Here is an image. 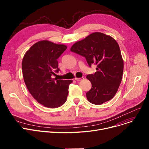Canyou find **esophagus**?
<instances>
[{"label": "esophagus", "instance_id": "esophagus-1", "mask_svg": "<svg viewBox=\"0 0 149 149\" xmlns=\"http://www.w3.org/2000/svg\"><path fill=\"white\" fill-rule=\"evenodd\" d=\"M83 79H84V77H81V78H75V80L76 81H81Z\"/></svg>", "mask_w": 149, "mask_h": 149}]
</instances>
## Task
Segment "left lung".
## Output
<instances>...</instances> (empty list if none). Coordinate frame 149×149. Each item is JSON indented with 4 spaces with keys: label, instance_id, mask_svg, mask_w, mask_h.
Instances as JSON below:
<instances>
[{
    "label": "left lung",
    "instance_id": "1",
    "mask_svg": "<svg viewBox=\"0 0 149 149\" xmlns=\"http://www.w3.org/2000/svg\"><path fill=\"white\" fill-rule=\"evenodd\" d=\"M70 51L84 57L90 66L93 63L97 65V71L86 76L92 84L86 93L89 102L98 105L113 98L121 84L124 69L120 46L115 39L95 32L75 42Z\"/></svg>",
    "mask_w": 149,
    "mask_h": 149
}]
</instances>
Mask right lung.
I'll list each match as a JSON object with an SVG mask.
<instances>
[{"mask_svg":"<svg viewBox=\"0 0 149 149\" xmlns=\"http://www.w3.org/2000/svg\"><path fill=\"white\" fill-rule=\"evenodd\" d=\"M67 46L48 40H40L25 52L22 62V74L26 86L38 103L56 108L67 100L69 86L72 80L53 78L58 72L57 59Z\"/></svg>","mask_w":149,"mask_h":149,"instance_id":"add662e5","label":"right lung"}]
</instances>
